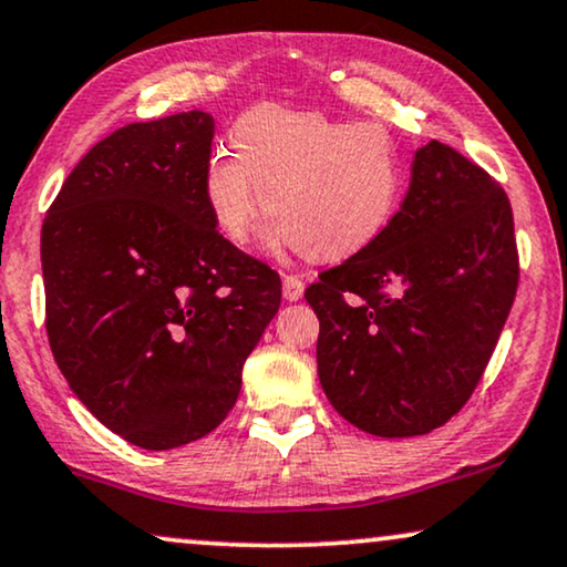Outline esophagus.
Wrapping results in <instances>:
<instances>
[{
  "mask_svg": "<svg viewBox=\"0 0 567 567\" xmlns=\"http://www.w3.org/2000/svg\"><path fill=\"white\" fill-rule=\"evenodd\" d=\"M306 282L298 275H285L282 277V296L285 300H300L303 298Z\"/></svg>",
  "mask_w": 567,
  "mask_h": 567,
  "instance_id": "obj_1",
  "label": "esophagus"
}]
</instances>
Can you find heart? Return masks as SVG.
Here are the masks:
<instances>
[{
	"label": "heart",
	"instance_id": "b5f03b06",
	"mask_svg": "<svg viewBox=\"0 0 567 567\" xmlns=\"http://www.w3.org/2000/svg\"><path fill=\"white\" fill-rule=\"evenodd\" d=\"M233 150H217L205 168L209 215L230 244H248L269 213L271 244L344 261L375 244L402 205V153L371 121L261 105L240 116Z\"/></svg>",
	"mask_w": 567,
	"mask_h": 567
}]
</instances>
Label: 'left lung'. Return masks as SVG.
Segmentation results:
<instances>
[{
  "label": "left lung",
  "mask_w": 567,
  "mask_h": 567,
  "mask_svg": "<svg viewBox=\"0 0 567 567\" xmlns=\"http://www.w3.org/2000/svg\"><path fill=\"white\" fill-rule=\"evenodd\" d=\"M516 288L508 196L454 147L427 142L386 233L308 285L323 394L371 435L446 425L477 389Z\"/></svg>",
  "instance_id": "8db88e82"
}]
</instances>
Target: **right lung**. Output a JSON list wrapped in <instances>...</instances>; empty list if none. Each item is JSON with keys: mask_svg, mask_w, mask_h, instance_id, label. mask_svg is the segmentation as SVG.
Instances as JSON below:
<instances>
[{"mask_svg": "<svg viewBox=\"0 0 567 567\" xmlns=\"http://www.w3.org/2000/svg\"><path fill=\"white\" fill-rule=\"evenodd\" d=\"M215 118L126 124L66 176L41 228L59 371L140 449L199 441L228 417L282 282L223 238L205 202Z\"/></svg>", "mask_w": 567, "mask_h": 567, "instance_id": "obj_1", "label": "right lung"}]
</instances>
